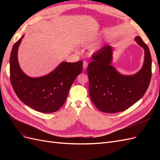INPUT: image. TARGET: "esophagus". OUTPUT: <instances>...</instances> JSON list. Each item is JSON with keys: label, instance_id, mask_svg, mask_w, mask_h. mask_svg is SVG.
<instances>
[{"label": "esophagus", "instance_id": "obj_1", "mask_svg": "<svg viewBox=\"0 0 160 160\" xmlns=\"http://www.w3.org/2000/svg\"><path fill=\"white\" fill-rule=\"evenodd\" d=\"M88 62H87V61H84L83 62V69H86L87 67H88Z\"/></svg>", "mask_w": 160, "mask_h": 160}]
</instances>
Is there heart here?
I'll list each match as a JSON object with an SVG mask.
<instances>
[{
	"label": "heart",
	"instance_id": "obj_1",
	"mask_svg": "<svg viewBox=\"0 0 160 160\" xmlns=\"http://www.w3.org/2000/svg\"><path fill=\"white\" fill-rule=\"evenodd\" d=\"M95 41V38H86V39H84L81 41V45L83 46H88L91 45L92 43ZM99 49V46H95L93 47L91 49V51L93 52H95L96 51H98Z\"/></svg>",
	"mask_w": 160,
	"mask_h": 160
}]
</instances>
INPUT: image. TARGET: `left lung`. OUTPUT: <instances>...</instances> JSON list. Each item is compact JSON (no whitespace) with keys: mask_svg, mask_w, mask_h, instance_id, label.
<instances>
[{"mask_svg":"<svg viewBox=\"0 0 160 160\" xmlns=\"http://www.w3.org/2000/svg\"><path fill=\"white\" fill-rule=\"evenodd\" d=\"M135 41L144 49L143 64L134 75H122L111 65L113 48L106 45L92 56L88 67L89 95L96 108L104 113H115L128 109L146 93L152 77V57L142 38Z\"/></svg>","mask_w":160,"mask_h":160,"instance_id":"1","label":"left lung"}]
</instances>
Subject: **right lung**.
<instances>
[{"label": "right lung", "instance_id": "right-lung-1", "mask_svg": "<svg viewBox=\"0 0 160 160\" xmlns=\"http://www.w3.org/2000/svg\"><path fill=\"white\" fill-rule=\"evenodd\" d=\"M23 37L14 43L10 57V77L14 91L24 103L35 110L45 113L55 112L65 102L72 83L82 72L83 61H63L46 75L28 76L18 61V49Z\"/></svg>", "mask_w": 160, "mask_h": 160}]
</instances>
